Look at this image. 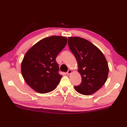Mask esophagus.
Returning <instances> with one entry per match:
<instances>
[{
  "mask_svg": "<svg viewBox=\"0 0 127 127\" xmlns=\"http://www.w3.org/2000/svg\"><path fill=\"white\" fill-rule=\"evenodd\" d=\"M71 73H72V70H70V69L68 71V72H66V74H68V75H70V74H71Z\"/></svg>",
  "mask_w": 127,
  "mask_h": 127,
  "instance_id": "1",
  "label": "esophagus"
}]
</instances>
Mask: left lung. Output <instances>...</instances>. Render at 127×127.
<instances>
[{
    "label": "left lung",
    "instance_id": "1",
    "mask_svg": "<svg viewBox=\"0 0 127 127\" xmlns=\"http://www.w3.org/2000/svg\"><path fill=\"white\" fill-rule=\"evenodd\" d=\"M68 45L76 59L77 71L82 78L81 83L75 86V90L83 95H92L107 80L109 69L106 58L98 47L82 37H69Z\"/></svg>",
    "mask_w": 127,
    "mask_h": 127
}]
</instances>
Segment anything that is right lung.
Masks as SVG:
<instances>
[{
    "label": "right lung",
    "mask_w": 127,
    "mask_h": 127,
    "mask_svg": "<svg viewBox=\"0 0 127 127\" xmlns=\"http://www.w3.org/2000/svg\"><path fill=\"white\" fill-rule=\"evenodd\" d=\"M66 37L51 36L34 44L25 54L21 63V72L28 85L39 93L53 91L60 82L62 75L56 58L65 47Z\"/></svg>",
    "instance_id": "add662e5"
}]
</instances>
